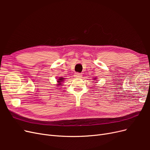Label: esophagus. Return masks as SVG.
<instances>
[{
	"label": "esophagus",
	"mask_w": 150,
	"mask_h": 150,
	"mask_svg": "<svg viewBox=\"0 0 150 150\" xmlns=\"http://www.w3.org/2000/svg\"><path fill=\"white\" fill-rule=\"evenodd\" d=\"M81 76H82V74L79 73V72H76L74 74V77L76 78H81Z\"/></svg>",
	"instance_id": "1"
}]
</instances>
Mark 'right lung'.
<instances>
[{
    "instance_id": "add662e5",
    "label": "right lung",
    "mask_w": 150,
    "mask_h": 150,
    "mask_svg": "<svg viewBox=\"0 0 150 150\" xmlns=\"http://www.w3.org/2000/svg\"><path fill=\"white\" fill-rule=\"evenodd\" d=\"M63 79H64V78H59V79H58L57 82L59 83V84H58V85H60L61 84V82H62V81H63Z\"/></svg>"
}]
</instances>
